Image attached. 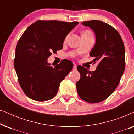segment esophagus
I'll use <instances>...</instances> for the list:
<instances>
[{
  "label": "esophagus",
  "mask_w": 134,
  "mask_h": 134,
  "mask_svg": "<svg viewBox=\"0 0 134 134\" xmlns=\"http://www.w3.org/2000/svg\"><path fill=\"white\" fill-rule=\"evenodd\" d=\"M76 69H77V65H76V64L74 63V66H73V69H74V70H76Z\"/></svg>",
  "instance_id": "esophagus-1"
}]
</instances>
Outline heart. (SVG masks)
I'll list each match as a JSON object with an SVG mask.
<instances>
[{
	"label": "heart",
	"mask_w": 134,
	"mask_h": 134,
	"mask_svg": "<svg viewBox=\"0 0 134 134\" xmlns=\"http://www.w3.org/2000/svg\"><path fill=\"white\" fill-rule=\"evenodd\" d=\"M88 35H93V34L90 30H86L83 32V34H82V36H88ZM68 37H69V35H66V36L65 38V41H67Z\"/></svg>",
	"instance_id": "heart-1"
}]
</instances>
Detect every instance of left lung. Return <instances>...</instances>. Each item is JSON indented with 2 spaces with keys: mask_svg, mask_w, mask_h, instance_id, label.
<instances>
[{
  "mask_svg": "<svg viewBox=\"0 0 134 134\" xmlns=\"http://www.w3.org/2000/svg\"><path fill=\"white\" fill-rule=\"evenodd\" d=\"M92 29L96 35V44L90 53L98 62L96 71H88L80 65L77 69L80 79L76 83L79 96L90 103L103 101L111 94L120 83L125 69V48L120 34L110 25L92 20L82 22Z\"/></svg>",
  "mask_w": 134,
  "mask_h": 134,
  "instance_id": "obj_1",
  "label": "left lung"
}]
</instances>
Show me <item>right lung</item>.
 <instances>
[{
	"instance_id": "1",
	"label": "right lung",
	"mask_w": 134,
	"mask_h": 134,
	"mask_svg": "<svg viewBox=\"0 0 134 134\" xmlns=\"http://www.w3.org/2000/svg\"><path fill=\"white\" fill-rule=\"evenodd\" d=\"M78 24L38 20L22 35L16 47L14 66L19 85L29 98L46 101L56 95L73 63L63 59L52 67L47 60L52 52L62 50L65 37Z\"/></svg>"
}]
</instances>
